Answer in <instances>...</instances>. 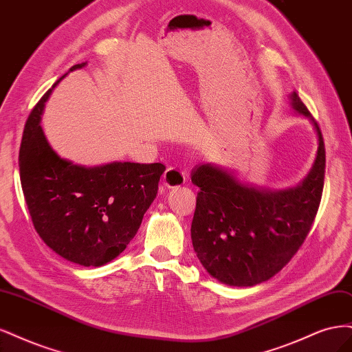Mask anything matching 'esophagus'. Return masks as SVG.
Listing matches in <instances>:
<instances>
[{
	"mask_svg": "<svg viewBox=\"0 0 352 352\" xmlns=\"http://www.w3.org/2000/svg\"><path fill=\"white\" fill-rule=\"evenodd\" d=\"M162 183L165 188L179 187L186 183V174L177 166H169L162 177Z\"/></svg>",
	"mask_w": 352,
	"mask_h": 352,
	"instance_id": "obj_1",
	"label": "esophagus"
}]
</instances>
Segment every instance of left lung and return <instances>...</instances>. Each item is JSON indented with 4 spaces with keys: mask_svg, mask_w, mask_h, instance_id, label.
I'll use <instances>...</instances> for the list:
<instances>
[{
    "mask_svg": "<svg viewBox=\"0 0 352 352\" xmlns=\"http://www.w3.org/2000/svg\"><path fill=\"white\" fill-rule=\"evenodd\" d=\"M289 98L319 139L314 164L297 187L272 191L243 184L212 164L191 171V183L200 188L192 247L208 274L226 285L253 287L276 275L302 245L319 209L326 166L322 131L297 92Z\"/></svg>",
    "mask_w": 352,
    "mask_h": 352,
    "instance_id": "8db88e82",
    "label": "left lung"
}]
</instances>
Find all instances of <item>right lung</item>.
Segmentation results:
<instances>
[{
	"label": "right lung",
	"instance_id": "add662e5",
	"mask_svg": "<svg viewBox=\"0 0 352 352\" xmlns=\"http://www.w3.org/2000/svg\"><path fill=\"white\" fill-rule=\"evenodd\" d=\"M85 65L76 64L70 72ZM52 89L26 121L19 152L21 188L45 244L69 262L102 266L126 250L138 234L165 165L111 162L86 168L63 160L41 127Z\"/></svg>",
	"mask_w": 352,
	"mask_h": 352
}]
</instances>
